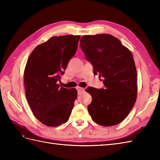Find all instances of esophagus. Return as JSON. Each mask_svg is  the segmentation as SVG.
Returning <instances> with one entry per match:
<instances>
[{
    "label": "esophagus",
    "instance_id": "obj_1",
    "mask_svg": "<svg viewBox=\"0 0 160 160\" xmlns=\"http://www.w3.org/2000/svg\"><path fill=\"white\" fill-rule=\"evenodd\" d=\"M77 90L79 91V92H82V91H84V89L82 87H77Z\"/></svg>",
    "mask_w": 160,
    "mask_h": 160
}]
</instances>
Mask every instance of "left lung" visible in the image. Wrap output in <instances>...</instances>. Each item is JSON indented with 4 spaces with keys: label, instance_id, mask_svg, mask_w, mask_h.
Instances as JSON below:
<instances>
[{
    "label": "left lung",
    "instance_id": "obj_1",
    "mask_svg": "<svg viewBox=\"0 0 160 160\" xmlns=\"http://www.w3.org/2000/svg\"><path fill=\"white\" fill-rule=\"evenodd\" d=\"M80 45L93 67L94 75L103 77L104 88L89 87L92 97L88 111L97 124L111 127L127 117L137 98V70L131 52L110 34L84 36Z\"/></svg>",
    "mask_w": 160,
    "mask_h": 160
}]
</instances>
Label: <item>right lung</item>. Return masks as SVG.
<instances>
[{
  "instance_id": "obj_1",
  "label": "right lung",
  "mask_w": 160,
  "mask_h": 160,
  "mask_svg": "<svg viewBox=\"0 0 160 160\" xmlns=\"http://www.w3.org/2000/svg\"><path fill=\"white\" fill-rule=\"evenodd\" d=\"M80 36L52 37L30 54L24 71L25 96L33 115L47 127L68 121L77 98L76 89L61 87L60 75L76 52Z\"/></svg>"
}]
</instances>
